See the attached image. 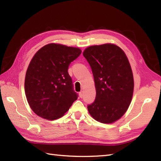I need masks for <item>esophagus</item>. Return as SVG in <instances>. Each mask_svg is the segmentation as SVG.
Masks as SVG:
<instances>
[{
  "instance_id": "obj_1",
  "label": "esophagus",
  "mask_w": 161,
  "mask_h": 161,
  "mask_svg": "<svg viewBox=\"0 0 161 161\" xmlns=\"http://www.w3.org/2000/svg\"><path fill=\"white\" fill-rule=\"evenodd\" d=\"M79 95H80V97L81 98H82V97H83V92H82V91L80 92V93H79Z\"/></svg>"
}]
</instances>
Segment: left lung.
Returning <instances> with one entry per match:
<instances>
[{"label":"left lung","mask_w":161,"mask_h":161,"mask_svg":"<svg viewBox=\"0 0 161 161\" xmlns=\"http://www.w3.org/2000/svg\"><path fill=\"white\" fill-rule=\"evenodd\" d=\"M93 72L96 97L88 110L102 123H112L125 114L133 92V77L125 53L114 44L93 46L84 51Z\"/></svg>","instance_id":"1"}]
</instances>
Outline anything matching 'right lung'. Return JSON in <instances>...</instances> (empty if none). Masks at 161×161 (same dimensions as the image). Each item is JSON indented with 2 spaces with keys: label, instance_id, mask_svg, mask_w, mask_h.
Returning a JSON list of instances; mask_svg holds the SVG:
<instances>
[{
  "label": "right lung",
  "instance_id": "add662e5",
  "mask_svg": "<svg viewBox=\"0 0 161 161\" xmlns=\"http://www.w3.org/2000/svg\"><path fill=\"white\" fill-rule=\"evenodd\" d=\"M81 53L77 47L50 43L33 57L26 72L25 91L37 115L50 120L58 119L77 100L68 69Z\"/></svg>",
  "mask_w": 161,
  "mask_h": 161
}]
</instances>
